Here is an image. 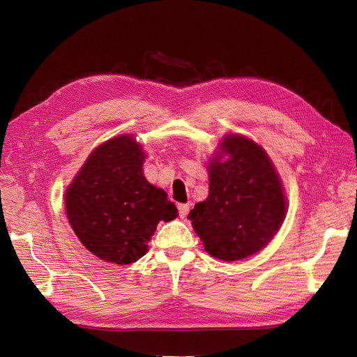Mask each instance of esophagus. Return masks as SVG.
<instances>
[{"mask_svg": "<svg viewBox=\"0 0 357 357\" xmlns=\"http://www.w3.org/2000/svg\"><path fill=\"white\" fill-rule=\"evenodd\" d=\"M178 209H179V217L185 218L190 212V203H181V205H178Z\"/></svg>", "mask_w": 357, "mask_h": 357, "instance_id": "1", "label": "esophagus"}]
</instances>
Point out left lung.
Wrapping results in <instances>:
<instances>
[{"instance_id": "left-lung-1", "label": "left lung", "mask_w": 357, "mask_h": 357, "mask_svg": "<svg viewBox=\"0 0 357 357\" xmlns=\"http://www.w3.org/2000/svg\"><path fill=\"white\" fill-rule=\"evenodd\" d=\"M208 172L209 195L188 215L206 252L224 261L259 252L287 213L282 182L266 151L242 135H226Z\"/></svg>"}]
</instances>
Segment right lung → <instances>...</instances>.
Wrapping results in <instances>:
<instances>
[{"mask_svg": "<svg viewBox=\"0 0 357 357\" xmlns=\"http://www.w3.org/2000/svg\"><path fill=\"white\" fill-rule=\"evenodd\" d=\"M146 152L133 135L98 145L66 190V213L82 245L107 263L130 264L148 252L160 221L178 209L144 176Z\"/></svg>", "mask_w": 357, "mask_h": 357, "instance_id": "add662e5", "label": "right lung"}]
</instances>
